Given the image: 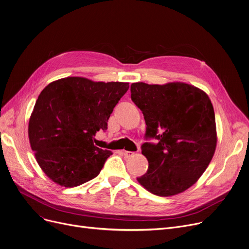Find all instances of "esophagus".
Wrapping results in <instances>:
<instances>
[{"label": "esophagus", "mask_w": 249, "mask_h": 249, "mask_svg": "<svg viewBox=\"0 0 249 249\" xmlns=\"http://www.w3.org/2000/svg\"><path fill=\"white\" fill-rule=\"evenodd\" d=\"M123 154L126 156V158H131V156H133L135 154V152H132V151H127V150H124L123 151Z\"/></svg>", "instance_id": "34e87169"}]
</instances>
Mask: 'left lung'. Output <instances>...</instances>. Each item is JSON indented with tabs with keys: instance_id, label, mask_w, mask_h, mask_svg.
<instances>
[{
	"instance_id": "1",
	"label": "left lung",
	"mask_w": 249,
	"mask_h": 249,
	"mask_svg": "<svg viewBox=\"0 0 249 249\" xmlns=\"http://www.w3.org/2000/svg\"><path fill=\"white\" fill-rule=\"evenodd\" d=\"M131 100L146 124L142 154L146 174L137 178L150 193L168 197L193 186L210 163L217 143L213 105L202 89L184 83H134Z\"/></svg>"
}]
</instances>
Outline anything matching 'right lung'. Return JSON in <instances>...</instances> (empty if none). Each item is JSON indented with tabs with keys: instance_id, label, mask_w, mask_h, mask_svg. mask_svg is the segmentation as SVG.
Wrapping results in <instances>:
<instances>
[{
	"instance_id": "obj_1",
	"label": "right lung",
	"mask_w": 249,
	"mask_h": 249,
	"mask_svg": "<svg viewBox=\"0 0 249 249\" xmlns=\"http://www.w3.org/2000/svg\"><path fill=\"white\" fill-rule=\"evenodd\" d=\"M128 89V83L72 76L41 91L28 133L36 160L49 178L72 188L100 174L112 152L94 145L95 135L108 129L110 115Z\"/></svg>"
}]
</instances>
